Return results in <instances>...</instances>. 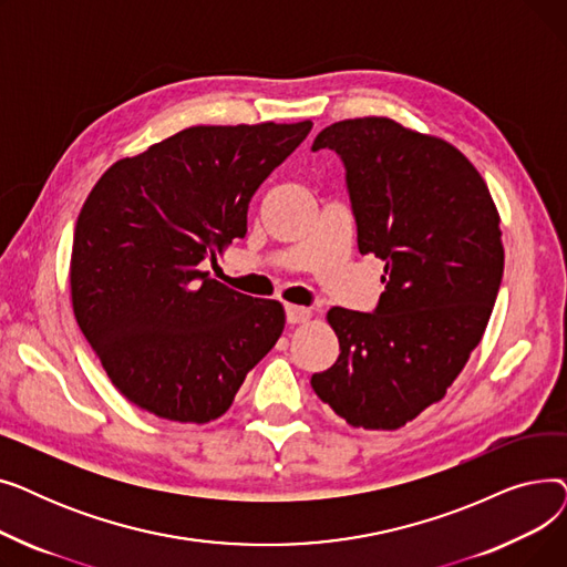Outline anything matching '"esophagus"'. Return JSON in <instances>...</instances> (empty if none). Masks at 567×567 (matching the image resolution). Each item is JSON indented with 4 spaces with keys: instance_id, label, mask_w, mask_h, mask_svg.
<instances>
[{
    "instance_id": "1",
    "label": "esophagus",
    "mask_w": 567,
    "mask_h": 567,
    "mask_svg": "<svg viewBox=\"0 0 567 567\" xmlns=\"http://www.w3.org/2000/svg\"><path fill=\"white\" fill-rule=\"evenodd\" d=\"M285 315H287V323H306L310 319V310L308 308H299V306H287L285 308Z\"/></svg>"
}]
</instances>
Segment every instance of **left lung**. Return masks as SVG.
I'll return each mask as SVG.
<instances>
[{
  "label": "left lung",
  "instance_id": "1",
  "mask_svg": "<svg viewBox=\"0 0 567 567\" xmlns=\"http://www.w3.org/2000/svg\"><path fill=\"white\" fill-rule=\"evenodd\" d=\"M361 255L385 261L372 312L331 308L338 361L310 383L340 419L398 430L439 402L478 347L503 278L498 214L478 174L449 142L393 118L326 126Z\"/></svg>",
  "mask_w": 567,
  "mask_h": 567
}]
</instances>
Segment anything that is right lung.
<instances>
[{"instance_id":"add662e5","label":"right lung","mask_w":567,"mask_h":567,"mask_svg":"<svg viewBox=\"0 0 567 567\" xmlns=\"http://www.w3.org/2000/svg\"><path fill=\"white\" fill-rule=\"evenodd\" d=\"M312 124L193 126L114 163L73 234L80 331L122 395L158 419L216 421L285 329L278 301L199 264L248 229V204Z\"/></svg>"}]
</instances>
